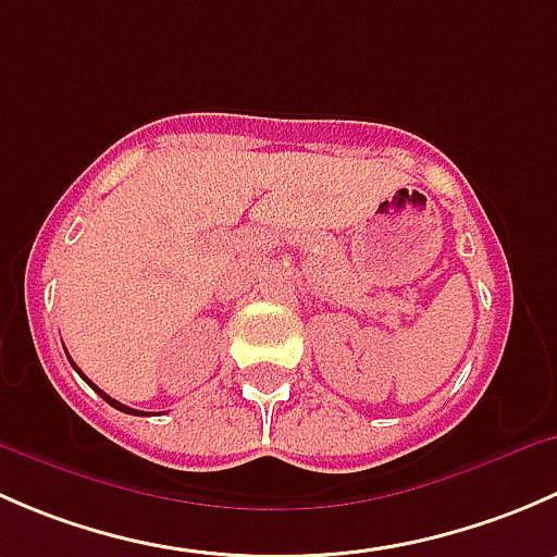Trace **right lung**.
<instances>
[{
    "instance_id": "obj_1",
    "label": "right lung",
    "mask_w": 557,
    "mask_h": 557,
    "mask_svg": "<svg viewBox=\"0 0 557 557\" xmlns=\"http://www.w3.org/2000/svg\"><path fill=\"white\" fill-rule=\"evenodd\" d=\"M70 363H72V358H70ZM72 367H75V363H72ZM75 369H77V367H75ZM77 374H81V377H83V380H86V383H88V385H91V387H94V391H97V393H99V396H102V398H104V401H107V404H110V407L121 409V412H126V414H139V412H137V409L126 407V404L115 401V398H110V396H107V393H104V391H99V387H97V385H94V383H91V380H88V377H86V374H83V372H81V369H77Z\"/></svg>"
}]
</instances>
